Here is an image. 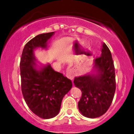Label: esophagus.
I'll return each mask as SVG.
<instances>
[{
  "instance_id": "esophagus-1",
  "label": "esophagus",
  "mask_w": 134,
  "mask_h": 134,
  "mask_svg": "<svg viewBox=\"0 0 134 134\" xmlns=\"http://www.w3.org/2000/svg\"><path fill=\"white\" fill-rule=\"evenodd\" d=\"M66 76H67V77H68L69 79L71 80H73L74 78H75V75H74L73 73H72V72H71V71L70 69H67V72H66Z\"/></svg>"
}]
</instances>
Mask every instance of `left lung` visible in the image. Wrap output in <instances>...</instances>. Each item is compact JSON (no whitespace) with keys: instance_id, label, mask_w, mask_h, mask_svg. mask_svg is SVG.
Here are the masks:
<instances>
[{"instance_id":"8db88e82","label":"left lung","mask_w":134,"mask_h":134,"mask_svg":"<svg viewBox=\"0 0 134 134\" xmlns=\"http://www.w3.org/2000/svg\"><path fill=\"white\" fill-rule=\"evenodd\" d=\"M94 63L99 73L76 77L74 80L76 87L82 91L78 109L83 116L89 118L99 117L107 111L116 89L114 63L105 43L102 44L101 56L94 59Z\"/></svg>"}]
</instances>
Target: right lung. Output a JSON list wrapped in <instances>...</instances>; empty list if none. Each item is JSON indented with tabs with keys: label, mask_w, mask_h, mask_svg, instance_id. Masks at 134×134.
<instances>
[{
	"label": "right lung",
	"mask_w": 134,
	"mask_h": 134,
	"mask_svg": "<svg viewBox=\"0 0 134 134\" xmlns=\"http://www.w3.org/2000/svg\"><path fill=\"white\" fill-rule=\"evenodd\" d=\"M54 32L37 35L30 40L23 51L20 62L21 90L26 103L34 114L51 119L58 114L62 99L72 87L71 80L56 72L50 65L37 71L33 65L36 60L34 49L45 48Z\"/></svg>",
	"instance_id": "obj_1"
}]
</instances>
